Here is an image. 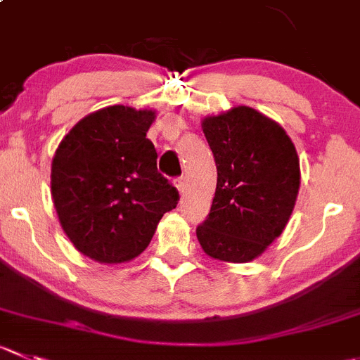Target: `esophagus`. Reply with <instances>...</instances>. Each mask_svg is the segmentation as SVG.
<instances>
[{"mask_svg": "<svg viewBox=\"0 0 360 360\" xmlns=\"http://www.w3.org/2000/svg\"><path fill=\"white\" fill-rule=\"evenodd\" d=\"M176 189H178V193H180V194L186 193V189H187V178L186 176L178 178V180H176Z\"/></svg>", "mask_w": 360, "mask_h": 360, "instance_id": "esophagus-1", "label": "esophagus"}]
</instances>
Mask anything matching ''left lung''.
<instances>
[{"mask_svg":"<svg viewBox=\"0 0 360 360\" xmlns=\"http://www.w3.org/2000/svg\"><path fill=\"white\" fill-rule=\"evenodd\" d=\"M201 127L217 187L198 240L215 259L251 262L288 224L300 187L299 155L279 123L248 105L207 116Z\"/></svg>","mask_w":360,"mask_h":360,"instance_id":"left-lung-1","label":"left lung"}]
</instances>
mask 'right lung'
<instances>
[{"label": "right lung", "instance_id": "1", "mask_svg": "<svg viewBox=\"0 0 360 360\" xmlns=\"http://www.w3.org/2000/svg\"><path fill=\"white\" fill-rule=\"evenodd\" d=\"M152 109L109 105L84 116L58 146L51 194L74 248L98 263H123L148 248L178 191L157 171L146 138Z\"/></svg>", "mask_w": 360, "mask_h": 360}]
</instances>
